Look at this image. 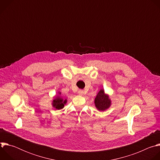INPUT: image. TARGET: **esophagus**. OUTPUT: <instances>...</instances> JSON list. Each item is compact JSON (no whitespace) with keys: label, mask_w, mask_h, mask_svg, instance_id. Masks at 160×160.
Instances as JSON below:
<instances>
[{"label":"esophagus","mask_w":160,"mask_h":160,"mask_svg":"<svg viewBox=\"0 0 160 160\" xmlns=\"http://www.w3.org/2000/svg\"><path fill=\"white\" fill-rule=\"evenodd\" d=\"M78 94H79L80 95H83V90H82V89L79 90H78Z\"/></svg>","instance_id":"obj_1"}]
</instances>
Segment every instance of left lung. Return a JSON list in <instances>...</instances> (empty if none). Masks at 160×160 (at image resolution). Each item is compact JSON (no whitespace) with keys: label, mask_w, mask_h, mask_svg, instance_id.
<instances>
[{"label":"left lung","mask_w":160,"mask_h":160,"mask_svg":"<svg viewBox=\"0 0 160 160\" xmlns=\"http://www.w3.org/2000/svg\"><path fill=\"white\" fill-rule=\"evenodd\" d=\"M95 104L99 111H104L109 107L111 101L108 96L104 94V90H101L95 98Z\"/></svg>","instance_id":"obj_1"}]
</instances>
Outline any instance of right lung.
I'll use <instances>...</instances> for the list:
<instances>
[{
	"mask_svg": "<svg viewBox=\"0 0 160 160\" xmlns=\"http://www.w3.org/2000/svg\"><path fill=\"white\" fill-rule=\"evenodd\" d=\"M66 102V100H63L61 98H57L53 100V106L56 109H61L64 108V104Z\"/></svg>",
	"mask_w": 160,
	"mask_h": 160,
	"instance_id": "right-lung-1",
	"label": "right lung"
}]
</instances>
